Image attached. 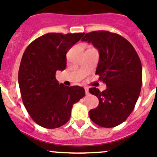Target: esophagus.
<instances>
[{"instance_id": "obj_1", "label": "esophagus", "mask_w": 157, "mask_h": 157, "mask_svg": "<svg viewBox=\"0 0 157 157\" xmlns=\"http://www.w3.org/2000/svg\"><path fill=\"white\" fill-rule=\"evenodd\" d=\"M84 90H85V94H86V95L89 94V90H88V88H87V87H84Z\"/></svg>"}]
</instances>
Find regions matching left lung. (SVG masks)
<instances>
[{
	"mask_svg": "<svg viewBox=\"0 0 157 157\" xmlns=\"http://www.w3.org/2000/svg\"><path fill=\"white\" fill-rule=\"evenodd\" d=\"M81 41L98 50L96 74L107 86L102 92L96 87L89 89L99 100L89 116L99 126H117L129 116L140 94L143 70L140 57L128 40L108 31L89 32Z\"/></svg>",
	"mask_w": 157,
	"mask_h": 157,
	"instance_id": "obj_1",
	"label": "left lung"
}]
</instances>
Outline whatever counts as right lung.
<instances>
[{
	"label": "right lung",
	"instance_id": "right-lung-1",
	"mask_svg": "<svg viewBox=\"0 0 157 157\" xmlns=\"http://www.w3.org/2000/svg\"><path fill=\"white\" fill-rule=\"evenodd\" d=\"M84 33H47L26 48L18 71L23 104L31 118L45 128L65 125L73 105L85 95L83 87H67L56 79L67 67V52Z\"/></svg>",
	"mask_w": 157,
	"mask_h": 157
}]
</instances>
